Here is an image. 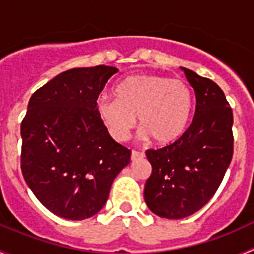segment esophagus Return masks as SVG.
I'll return each mask as SVG.
<instances>
[{
  "label": "esophagus",
  "mask_w": 254,
  "mask_h": 254,
  "mask_svg": "<svg viewBox=\"0 0 254 254\" xmlns=\"http://www.w3.org/2000/svg\"><path fill=\"white\" fill-rule=\"evenodd\" d=\"M143 156H145V154H143V152H138V151H136V150H133L131 154L132 160H138V159H142Z\"/></svg>",
  "instance_id": "34e87169"
}]
</instances>
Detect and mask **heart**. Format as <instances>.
<instances>
[{
    "instance_id": "b5f03b06",
    "label": "heart",
    "mask_w": 254,
    "mask_h": 254,
    "mask_svg": "<svg viewBox=\"0 0 254 254\" xmlns=\"http://www.w3.org/2000/svg\"><path fill=\"white\" fill-rule=\"evenodd\" d=\"M117 100L102 96L96 113L118 142L129 137L136 125L143 138L168 145L183 133L192 111V91L185 81L163 75L140 73L126 78L116 89Z\"/></svg>"
}]
</instances>
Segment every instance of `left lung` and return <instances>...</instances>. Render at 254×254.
I'll list each match as a JSON object with an SVG mask.
<instances>
[{
  "instance_id": "8db88e82",
  "label": "left lung",
  "mask_w": 254,
  "mask_h": 254,
  "mask_svg": "<svg viewBox=\"0 0 254 254\" xmlns=\"http://www.w3.org/2000/svg\"><path fill=\"white\" fill-rule=\"evenodd\" d=\"M196 95L192 123L178 140L147 150L152 167L143 197L160 217L183 219L202 208L223 182L233 158V111L210 78L185 68Z\"/></svg>"
}]
</instances>
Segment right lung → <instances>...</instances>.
I'll list each match as a JSON object with an SVG mask.
<instances>
[{
    "label": "right lung",
    "mask_w": 254,
    "mask_h": 254,
    "mask_svg": "<svg viewBox=\"0 0 254 254\" xmlns=\"http://www.w3.org/2000/svg\"><path fill=\"white\" fill-rule=\"evenodd\" d=\"M118 68L67 69L38 89L21 122V172L42 205L64 219L99 212L131 150L111 137L96 113Z\"/></svg>",
    "instance_id": "1"
}]
</instances>
